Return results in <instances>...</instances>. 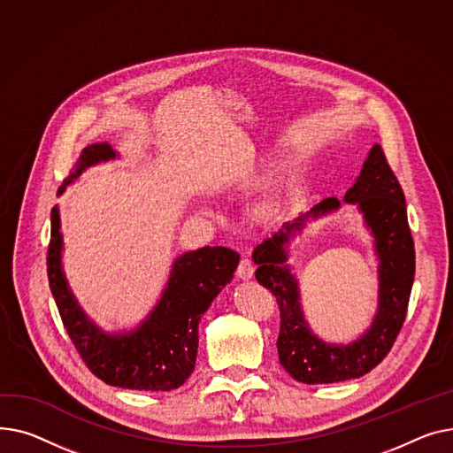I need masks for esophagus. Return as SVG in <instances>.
<instances>
[{
  "label": "esophagus",
  "mask_w": 453,
  "mask_h": 453,
  "mask_svg": "<svg viewBox=\"0 0 453 453\" xmlns=\"http://www.w3.org/2000/svg\"><path fill=\"white\" fill-rule=\"evenodd\" d=\"M254 271H256V267H254L252 259L245 256V257H242V261H239L235 274H237V278H242V280H250L254 276Z\"/></svg>",
  "instance_id": "obj_1"
}]
</instances>
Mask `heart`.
Segmentation results:
<instances>
[{
	"instance_id": "b5f03b06",
	"label": "heart",
	"mask_w": 453,
	"mask_h": 453,
	"mask_svg": "<svg viewBox=\"0 0 453 453\" xmlns=\"http://www.w3.org/2000/svg\"><path fill=\"white\" fill-rule=\"evenodd\" d=\"M273 208H274V197H263L259 203H257V206H256V210L259 211V214H269V211H273Z\"/></svg>"
}]
</instances>
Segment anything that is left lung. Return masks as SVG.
I'll use <instances>...</instances> for the list:
<instances>
[{
	"label": "left lung",
	"mask_w": 453,
	"mask_h": 453,
	"mask_svg": "<svg viewBox=\"0 0 453 453\" xmlns=\"http://www.w3.org/2000/svg\"><path fill=\"white\" fill-rule=\"evenodd\" d=\"M343 203L355 204L373 237L379 259V302L371 326L349 343H331L312 333L302 309L300 283L288 265L290 242L309 219L333 214L340 208L336 197L314 204L305 214L287 221L261 242L252 261L256 280L276 296L281 326L278 336L280 364L303 384H333L360 379L389 353L401 331L415 276V249L408 225L406 201L401 184L391 172L380 144L369 150L355 184Z\"/></svg>",
	"instance_id": "obj_1"
}]
</instances>
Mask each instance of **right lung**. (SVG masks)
Segmentation results:
<instances>
[{
	"label": "right lung",
	"mask_w": 453,
	"mask_h": 453,
	"mask_svg": "<svg viewBox=\"0 0 453 453\" xmlns=\"http://www.w3.org/2000/svg\"><path fill=\"white\" fill-rule=\"evenodd\" d=\"M119 158L108 142L80 153L58 196L88 168ZM58 204L50 211L47 276L62 322L91 373L110 386L139 391H170L192 375L199 345V322L210 303L232 281L239 254L226 247H203L175 257L161 298L144 320L129 331L108 333L80 307L69 288L64 265V235Z\"/></svg>",
	"instance_id": "add662e5"
}]
</instances>
